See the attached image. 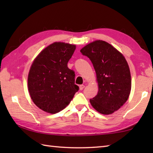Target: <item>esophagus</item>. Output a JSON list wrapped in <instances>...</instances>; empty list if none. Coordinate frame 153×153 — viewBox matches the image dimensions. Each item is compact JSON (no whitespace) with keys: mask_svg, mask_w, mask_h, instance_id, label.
I'll use <instances>...</instances> for the list:
<instances>
[{"mask_svg":"<svg viewBox=\"0 0 153 153\" xmlns=\"http://www.w3.org/2000/svg\"><path fill=\"white\" fill-rule=\"evenodd\" d=\"M84 87H85V85H79V89L82 91L84 89Z\"/></svg>","mask_w":153,"mask_h":153,"instance_id":"34e87169","label":"esophagus"}]
</instances>
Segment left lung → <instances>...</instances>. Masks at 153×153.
Segmentation results:
<instances>
[{"label":"left lung","instance_id":"left-lung-1","mask_svg":"<svg viewBox=\"0 0 153 153\" xmlns=\"http://www.w3.org/2000/svg\"><path fill=\"white\" fill-rule=\"evenodd\" d=\"M80 51L91 61L99 85V92L90 102L99 112L111 114L127 101L131 91L128 62L122 54L104 41H94Z\"/></svg>","mask_w":153,"mask_h":153}]
</instances>
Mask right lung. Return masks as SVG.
Instances as JSON below:
<instances>
[{
	"instance_id": "add662e5",
	"label": "right lung",
	"mask_w": 153,
	"mask_h": 153,
	"mask_svg": "<svg viewBox=\"0 0 153 153\" xmlns=\"http://www.w3.org/2000/svg\"><path fill=\"white\" fill-rule=\"evenodd\" d=\"M75 49L76 45L56 42L42 51L31 65L29 93L35 105L45 112H59L78 91L74 71L67 65Z\"/></svg>"
}]
</instances>
